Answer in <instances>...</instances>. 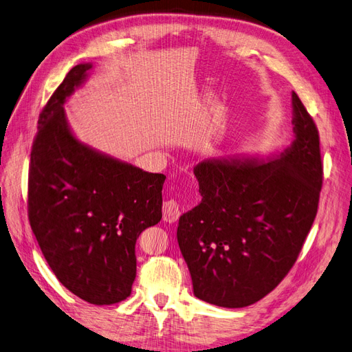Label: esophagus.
I'll return each mask as SVG.
<instances>
[{"instance_id":"esophagus-1","label":"esophagus","mask_w":352,"mask_h":352,"mask_svg":"<svg viewBox=\"0 0 352 352\" xmlns=\"http://www.w3.org/2000/svg\"><path fill=\"white\" fill-rule=\"evenodd\" d=\"M162 214H164V221L165 222H171V223L175 222L179 218V206H178V203L175 200H173V199L164 201Z\"/></svg>"}]
</instances>
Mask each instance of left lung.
I'll list each match as a JSON object with an SVG mask.
<instances>
[{
  "label": "left lung",
  "instance_id": "1",
  "mask_svg": "<svg viewBox=\"0 0 352 352\" xmlns=\"http://www.w3.org/2000/svg\"><path fill=\"white\" fill-rule=\"evenodd\" d=\"M294 139L266 157L196 165L201 201L179 217L177 240L195 296L226 309L262 300L296 263L319 205V131L292 92Z\"/></svg>",
  "mask_w": 352,
  "mask_h": 352
}]
</instances>
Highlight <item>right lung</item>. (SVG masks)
<instances>
[{
    "label": "right lung",
    "instance_id": "add662e5",
    "mask_svg": "<svg viewBox=\"0 0 352 352\" xmlns=\"http://www.w3.org/2000/svg\"><path fill=\"white\" fill-rule=\"evenodd\" d=\"M92 67H73L41 112L30 153L29 221L56 279L82 300L108 305L131 294L135 241L162 218L166 177L76 138L64 105Z\"/></svg>",
    "mask_w": 352,
    "mask_h": 352
}]
</instances>
